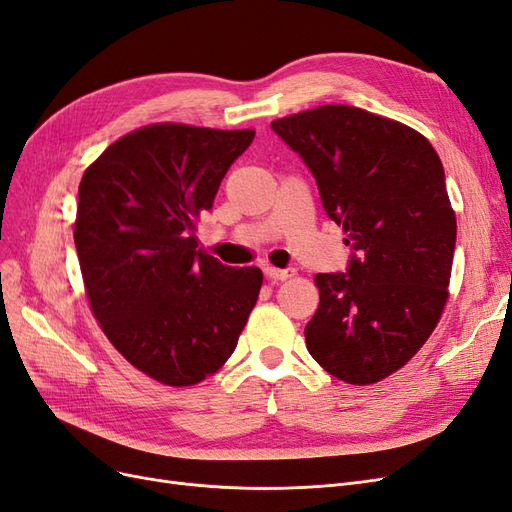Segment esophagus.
Returning <instances> with one entry per match:
<instances>
[{
    "label": "esophagus",
    "instance_id": "1",
    "mask_svg": "<svg viewBox=\"0 0 512 512\" xmlns=\"http://www.w3.org/2000/svg\"><path fill=\"white\" fill-rule=\"evenodd\" d=\"M265 275L271 282H286L294 275L292 269H277V267H265Z\"/></svg>",
    "mask_w": 512,
    "mask_h": 512
}]
</instances>
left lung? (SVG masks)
Returning a JSON list of instances; mask_svg holds the SVG:
<instances>
[{
	"instance_id": "left-lung-1",
	"label": "left lung",
	"mask_w": 512,
	"mask_h": 512,
	"mask_svg": "<svg viewBox=\"0 0 512 512\" xmlns=\"http://www.w3.org/2000/svg\"><path fill=\"white\" fill-rule=\"evenodd\" d=\"M312 170L322 207L344 228L348 273H318L305 327L314 361L348 384L395 374L442 318L457 220L444 168L406 123L346 104L271 121Z\"/></svg>"
}]
</instances>
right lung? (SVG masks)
I'll return each mask as SVG.
<instances>
[{"label":"right lung","instance_id":"obj_1","mask_svg":"<svg viewBox=\"0 0 512 512\" xmlns=\"http://www.w3.org/2000/svg\"><path fill=\"white\" fill-rule=\"evenodd\" d=\"M254 134L151 123L81 179L74 243L91 312L123 359L166 386L215 374L258 301L262 271L222 265L194 235Z\"/></svg>","mask_w":512,"mask_h":512}]
</instances>
